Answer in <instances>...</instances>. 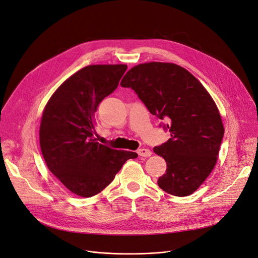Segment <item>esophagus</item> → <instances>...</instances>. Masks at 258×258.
Masks as SVG:
<instances>
[{"label":"esophagus","mask_w":258,"mask_h":258,"mask_svg":"<svg viewBox=\"0 0 258 258\" xmlns=\"http://www.w3.org/2000/svg\"><path fill=\"white\" fill-rule=\"evenodd\" d=\"M137 153L140 157H144V158H148L152 156V152L150 150H147V148H140Z\"/></svg>","instance_id":"1"}]
</instances>
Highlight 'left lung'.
Listing matches in <instances>:
<instances>
[{"instance_id": "1", "label": "left lung", "mask_w": 258, "mask_h": 258, "mask_svg": "<svg viewBox=\"0 0 258 258\" xmlns=\"http://www.w3.org/2000/svg\"><path fill=\"white\" fill-rule=\"evenodd\" d=\"M120 85L136 92L153 115L168 120L171 138L154 147L167 164L159 187L172 196L192 195L218 162L225 131L210 94L190 72L171 62L135 66Z\"/></svg>"}]
</instances>
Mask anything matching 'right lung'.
Instances as JSON below:
<instances>
[{"label": "right lung", "mask_w": 258, "mask_h": 258, "mask_svg": "<svg viewBox=\"0 0 258 258\" xmlns=\"http://www.w3.org/2000/svg\"><path fill=\"white\" fill-rule=\"evenodd\" d=\"M127 69L126 64H90L52 94L43 111L39 145L49 170L72 194L91 198L114 180L134 152L97 142L95 113Z\"/></svg>", "instance_id": "1"}]
</instances>
